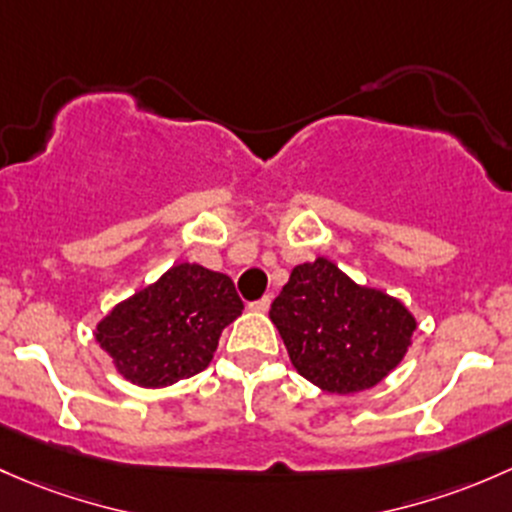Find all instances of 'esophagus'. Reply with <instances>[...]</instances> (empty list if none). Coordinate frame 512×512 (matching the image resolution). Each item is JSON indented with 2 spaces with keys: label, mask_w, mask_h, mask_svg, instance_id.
<instances>
[{
  "label": "esophagus",
  "mask_w": 512,
  "mask_h": 512,
  "mask_svg": "<svg viewBox=\"0 0 512 512\" xmlns=\"http://www.w3.org/2000/svg\"><path fill=\"white\" fill-rule=\"evenodd\" d=\"M271 308V298L268 295H263V298L254 300V303H249V310H254V313H266V310Z\"/></svg>",
  "instance_id": "obj_1"
}]
</instances>
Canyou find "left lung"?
Instances as JSON below:
<instances>
[{
	"instance_id": "1",
	"label": "left lung",
	"mask_w": 512,
	"mask_h": 512,
	"mask_svg": "<svg viewBox=\"0 0 512 512\" xmlns=\"http://www.w3.org/2000/svg\"><path fill=\"white\" fill-rule=\"evenodd\" d=\"M268 315L298 374L333 394L382 382L404 360L416 330L402 300L360 286L323 256L293 268Z\"/></svg>"
}]
</instances>
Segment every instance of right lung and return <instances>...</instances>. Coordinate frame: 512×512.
Listing matches in <instances>:
<instances>
[{
  "mask_svg": "<svg viewBox=\"0 0 512 512\" xmlns=\"http://www.w3.org/2000/svg\"><path fill=\"white\" fill-rule=\"evenodd\" d=\"M244 310L234 281L199 263H177L98 323V345L115 370L157 389L207 370L221 330Z\"/></svg>",
  "mask_w": 512,
  "mask_h": 512,
  "instance_id": "obj_1",
  "label": "right lung"
}]
</instances>
